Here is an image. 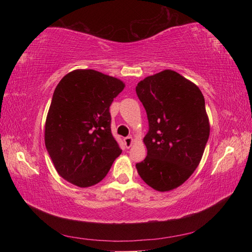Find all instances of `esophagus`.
Wrapping results in <instances>:
<instances>
[{"label": "esophagus", "instance_id": "obj_1", "mask_svg": "<svg viewBox=\"0 0 252 252\" xmlns=\"http://www.w3.org/2000/svg\"><path fill=\"white\" fill-rule=\"evenodd\" d=\"M123 141H125V144H126V148H130L132 144H133V138H132V136H126V138H125Z\"/></svg>", "mask_w": 252, "mask_h": 252}]
</instances>
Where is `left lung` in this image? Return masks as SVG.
I'll use <instances>...</instances> for the list:
<instances>
[{"mask_svg": "<svg viewBox=\"0 0 252 252\" xmlns=\"http://www.w3.org/2000/svg\"><path fill=\"white\" fill-rule=\"evenodd\" d=\"M135 91L149 120L143 139L148 153L136 170L152 189L173 190L197 169L210 134L203 94L172 70L147 76Z\"/></svg>", "mask_w": 252, "mask_h": 252, "instance_id": "obj_1", "label": "left lung"}]
</instances>
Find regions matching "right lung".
I'll return each mask as SVG.
<instances>
[{"instance_id": "obj_1", "label": "right lung", "mask_w": 252, "mask_h": 252, "mask_svg": "<svg viewBox=\"0 0 252 252\" xmlns=\"http://www.w3.org/2000/svg\"><path fill=\"white\" fill-rule=\"evenodd\" d=\"M123 81L95 70H74L55 88L44 141L54 168L80 188L99 183L121 155L111 133L110 105Z\"/></svg>"}]
</instances>
